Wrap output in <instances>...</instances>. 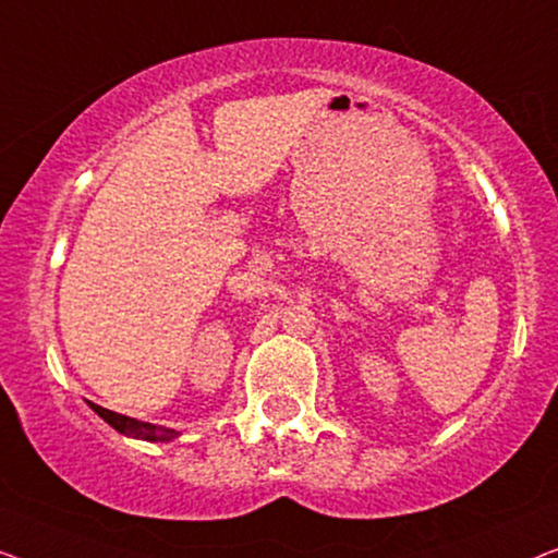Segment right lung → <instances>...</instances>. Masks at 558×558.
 Segmentation results:
<instances>
[{"instance_id":"obj_1","label":"right lung","mask_w":558,"mask_h":558,"mask_svg":"<svg viewBox=\"0 0 558 558\" xmlns=\"http://www.w3.org/2000/svg\"><path fill=\"white\" fill-rule=\"evenodd\" d=\"M90 410L96 412L100 420H106L108 425L116 429V433H121L125 437H133V439H146V442H171V439H177L179 435H182V433H179V429L151 425V422H141V420L125 417V414L104 410V407H98V404H93V402H90Z\"/></svg>"}]
</instances>
